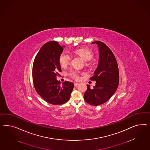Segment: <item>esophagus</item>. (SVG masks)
I'll return each instance as SVG.
<instances>
[{"label":"esophagus","mask_w":150,"mask_h":150,"mask_svg":"<svg viewBox=\"0 0 150 150\" xmlns=\"http://www.w3.org/2000/svg\"><path fill=\"white\" fill-rule=\"evenodd\" d=\"M78 85H79L78 83H76V82L74 83V86H75V87H77Z\"/></svg>","instance_id":"obj_1"}]
</instances>
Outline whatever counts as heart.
<instances>
[{
	"label": "heart",
	"mask_w": 150,
	"mask_h": 150,
	"mask_svg": "<svg viewBox=\"0 0 150 150\" xmlns=\"http://www.w3.org/2000/svg\"><path fill=\"white\" fill-rule=\"evenodd\" d=\"M74 53L80 56L85 61L91 60L93 58V53L92 52V51L86 48L76 50L74 51ZM71 59V57L70 55L66 52H63L59 56V62L60 66L63 68L67 67L70 64ZM86 65H89V64L87 62H86ZM80 74V73L76 70H72L69 73V76L75 80L79 79Z\"/></svg>",
	"instance_id": "b5f03b06"
}]
</instances>
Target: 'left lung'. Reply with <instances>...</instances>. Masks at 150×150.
<instances>
[{
  "mask_svg": "<svg viewBox=\"0 0 150 150\" xmlns=\"http://www.w3.org/2000/svg\"><path fill=\"white\" fill-rule=\"evenodd\" d=\"M98 47L100 58L98 67L91 80L96 81L93 88L87 85V88L84 100L87 103L99 105L107 102L112 96L118 88L119 75L118 64L112 50L103 42H92Z\"/></svg>",
  "mask_w": 150,
  "mask_h": 150,
  "instance_id": "obj_1",
  "label": "left lung"
}]
</instances>
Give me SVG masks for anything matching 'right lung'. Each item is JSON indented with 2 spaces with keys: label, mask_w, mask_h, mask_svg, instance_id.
<instances>
[{
  "label": "right lung",
  "mask_w": 150,
  "mask_h": 150,
  "mask_svg": "<svg viewBox=\"0 0 150 150\" xmlns=\"http://www.w3.org/2000/svg\"><path fill=\"white\" fill-rule=\"evenodd\" d=\"M64 46L50 41L41 47L36 55L32 67V78L37 93L47 102L60 105L68 101L74 85L65 81L60 84L57 77L62 71L59 62Z\"/></svg>",
  "instance_id": "obj_1"
}]
</instances>
